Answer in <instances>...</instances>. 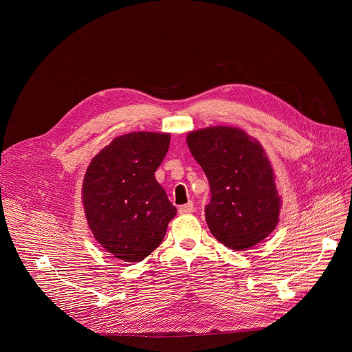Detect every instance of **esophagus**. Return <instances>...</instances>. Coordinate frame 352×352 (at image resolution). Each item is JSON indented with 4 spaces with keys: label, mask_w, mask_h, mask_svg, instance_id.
<instances>
[{
    "label": "esophagus",
    "mask_w": 352,
    "mask_h": 352,
    "mask_svg": "<svg viewBox=\"0 0 352 352\" xmlns=\"http://www.w3.org/2000/svg\"><path fill=\"white\" fill-rule=\"evenodd\" d=\"M194 211V204L192 202L190 201V202H187V204H184V206H181L179 208H178V212L179 214H191Z\"/></svg>",
    "instance_id": "34e87169"
}]
</instances>
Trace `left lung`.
<instances>
[{
  "label": "left lung",
  "mask_w": 352,
  "mask_h": 352,
  "mask_svg": "<svg viewBox=\"0 0 352 352\" xmlns=\"http://www.w3.org/2000/svg\"><path fill=\"white\" fill-rule=\"evenodd\" d=\"M187 144L210 182L206 219L211 234L235 251L261 243L278 224L281 208L261 144L243 129L223 125L190 133Z\"/></svg>",
  "instance_id": "8db88e82"
}]
</instances>
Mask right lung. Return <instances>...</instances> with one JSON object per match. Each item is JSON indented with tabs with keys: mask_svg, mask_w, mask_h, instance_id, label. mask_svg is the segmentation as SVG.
Returning a JSON list of instances; mask_svg holds the SVG:
<instances>
[{
	"mask_svg": "<svg viewBox=\"0 0 352 352\" xmlns=\"http://www.w3.org/2000/svg\"><path fill=\"white\" fill-rule=\"evenodd\" d=\"M170 134L129 133L91 160L82 204L94 238L113 256L140 263L165 236L175 217L154 173L170 146Z\"/></svg>",
	"mask_w": 352,
	"mask_h": 352,
	"instance_id": "obj_1",
	"label": "right lung"
}]
</instances>
